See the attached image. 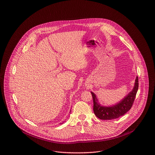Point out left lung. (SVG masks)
<instances>
[{"label": "left lung", "mask_w": 155, "mask_h": 155, "mask_svg": "<svg viewBox=\"0 0 155 155\" xmlns=\"http://www.w3.org/2000/svg\"><path fill=\"white\" fill-rule=\"evenodd\" d=\"M138 77L136 76L132 91L119 103L108 107L101 106L98 102L96 94L91 92L93 97V112L95 115L102 120H112L123 116L131 109L138 90Z\"/></svg>", "instance_id": "obj_1"}]
</instances>
